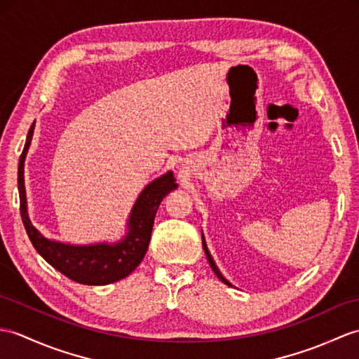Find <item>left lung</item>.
<instances>
[{"label":"left lung","mask_w":359,"mask_h":359,"mask_svg":"<svg viewBox=\"0 0 359 359\" xmlns=\"http://www.w3.org/2000/svg\"><path fill=\"white\" fill-rule=\"evenodd\" d=\"M202 243H203V249H205V254H206V258H208V262H210V266L212 268V271H214V273L217 275V278H220L223 283H226V285H229V283L226 281V278H223V275L220 273V271L217 269V266H215V263H214V260H212V257H211V254H210V251H208V248H206V243H205V238H203V236H202ZM231 286V285H229Z\"/></svg>","instance_id":"1"}]
</instances>
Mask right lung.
<instances>
[{
	"instance_id": "right-lung-1",
	"label": "right lung",
	"mask_w": 359,
	"mask_h": 359,
	"mask_svg": "<svg viewBox=\"0 0 359 359\" xmlns=\"http://www.w3.org/2000/svg\"><path fill=\"white\" fill-rule=\"evenodd\" d=\"M35 122L29 130L26 145L18 163V189H20V212L26 228L27 236L33 248L44 260L52 264L56 271L64 273L81 285L101 286L119 281L135 271L144 258L149 238H151L153 223L163 197L177 188L176 179L168 171L162 177L142 191L137 202L130 215V232L121 243L110 245H91V246H70L57 241L47 240L33 226L27 217L26 208V189H24V159L30 145Z\"/></svg>"
}]
</instances>
